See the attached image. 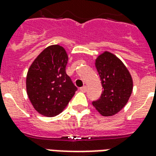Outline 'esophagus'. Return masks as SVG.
<instances>
[{
  "label": "esophagus",
  "instance_id": "1",
  "mask_svg": "<svg viewBox=\"0 0 156 156\" xmlns=\"http://www.w3.org/2000/svg\"><path fill=\"white\" fill-rule=\"evenodd\" d=\"M80 89H81L82 91L86 92V90H87V87H86V86H83L82 88H80Z\"/></svg>",
  "mask_w": 156,
  "mask_h": 156
}]
</instances>
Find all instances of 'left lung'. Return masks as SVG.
<instances>
[{"label": "left lung", "mask_w": 156, "mask_h": 156, "mask_svg": "<svg viewBox=\"0 0 156 156\" xmlns=\"http://www.w3.org/2000/svg\"><path fill=\"white\" fill-rule=\"evenodd\" d=\"M95 66L103 92L100 98L93 101V105L102 115L111 116L127 104L133 89L132 78L124 63L108 51L98 56Z\"/></svg>", "instance_id": "1"}]
</instances>
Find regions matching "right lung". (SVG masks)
Returning a JSON list of instances; mask_svg holds the SVG:
<instances>
[{
	"label": "right lung",
	"instance_id": "1",
	"mask_svg": "<svg viewBox=\"0 0 156 156\" xmlns=\"http://www.w3.org/2000/svg\"><path fill=\"white\" fill-rule=\"evenodd\" d=\"M68 55L64 48L52 45L39 54L29 68L27 91L39 114L52 117L60 114L78 89L66 73Z\"/></svg>",
	"mask_w": 156,
	"mask_h": 156
}]
</instances>
